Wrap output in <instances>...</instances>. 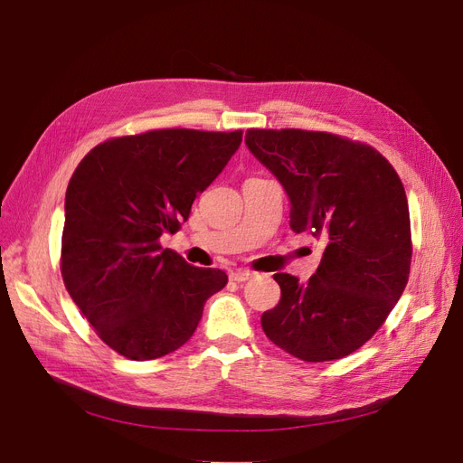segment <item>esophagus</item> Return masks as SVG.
Returning a JSON list of instances; mask_svg holds the SVG:
<instances>
[{
  "mask_svg": "<svg viewBox=\"0 0 463 463\" xmlns=\"http://www.w3.org/2000/svg\"><path fill=\"white\" fill-rule=\"evenodd\" d=\"M250 276H253V272H249V270H235V272L230 274V278L233 279V282H237V284L247 282V279H249Z\"/></svg>",
  "mask_w": 463,
  "mask_h": 463,
  "instance_id": "1",
  "label": "esophagus"
}]
</instances>
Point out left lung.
Masks as SVG:
<instances>
[{
  "mask_svg": "<svg viewBox=\"0 0 463 463\" xmlns=\"http://www.w3.org/2000/svg\"><path fill=\"white\" fill-rule=\"evenodd\" d=\"M245 143L284 185L289 228L325 243L309 282L274 274L282 298L262 313L264 334L303 361L354 354L383 326L410 278L402 179L373 146L325 131L249 129Z\"/></svg>",
  "mask_w": 463,
  "mask_h": 463,
  "instance_id": "8db88e82",
  "label": "left lung"
}]
</instances>
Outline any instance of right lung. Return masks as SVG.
<instances>
[{
  "instance_id": "1",
  "label": "right lung",
  "mask_w": 463,
  "mask_h": 463,
  "mask_svg": "<svg viewBox=\"0 0 463 463\" xmlns=\"http://www.w3.org/2000/svg\"><path fill=\"white\" fill-rule=\"evenodd\" d=\"M243 131L154 129L108 138L82 158L65 193L61 276L106 345L133 361L175 352L197 330L226 272L172 249L191 204L226 167Z\"/></svg>"
}]
</instances>
